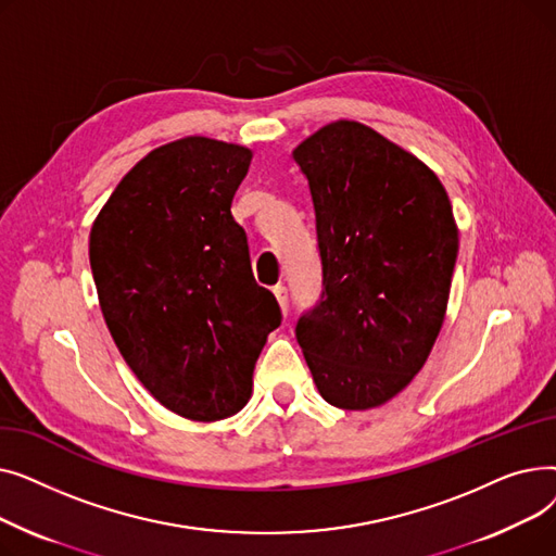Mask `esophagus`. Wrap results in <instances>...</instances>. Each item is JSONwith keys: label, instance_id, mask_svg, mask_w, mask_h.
Here are the masks:
<instances>
[{"label": "esophagus", "instance_id": "obj_1", "mask_svg": "<svg viewBox=\"0 0 556 556\" xmlns=\"http://www.w3.org/2000/svg\"><path fill=\"white\" fill-rule=\"evenodd\" d=\"M273 293H275L277 302H279V306H281V311L288 313V288H286L283 283H277V286L273 288Z\"/></svg>", "mask_w": 556, "mask_h": 556}]
</instances>
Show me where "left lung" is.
<instances>
[{"label":"left lung","instance_id":"obj_1","mask_svg":"<svg viewBox=\"0 0 556 556\" xmlns=\"http://www.w3.org/2000/svg\"><path fill=\"white\" fill-rule=\"evenodd\" d=\"M308 180L323 295L295 327L323 399L369 410L396 396L440 336L457 225L440 178L358 122L319 128L293 151Z\"/></svg>","mask_w":556,"mask_h":556}]
</instances>
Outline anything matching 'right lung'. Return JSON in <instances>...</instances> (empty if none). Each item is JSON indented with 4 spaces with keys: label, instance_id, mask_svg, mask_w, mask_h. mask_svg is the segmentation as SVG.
<instances>
[{
    "label": "right lung",
    "instance_id": "right-lung-1",
    "mask_svg": "<svg viewBox=\"0 0 556 556\" xmlns=\"http://www.w3.org/2000/svg\"><path fill=\"white\" fill-rule=\"evenodd\" d=\"M252 151L185 137L116 185L90 231L99 304L128 367L170 413L237 415L281 311L254 281L231 200Z\"/></svg>",
    "mask_w": 556,
    "mask_h": 556
}]
</instances>
